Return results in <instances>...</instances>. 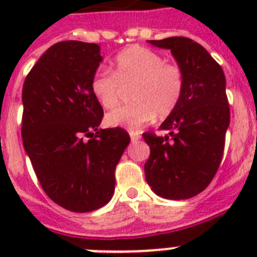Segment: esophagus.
I'll list each match as a JSON object with an SVG mask.
<instances>
[{
  "label": "esophagus",
  "instance_id": "esophagus-1",
  "mask_svg": "<svg viewBox=\"0 0 257 257\" xmlns=\"http://www.w3.org/2000/svg\"><path fill=\"white\" fill-rule=\"evenodd\" d=\"M140 133L139 132H131V140H132V143H135V141H137L139 139H140Z\"/></svg>",
  "mask_w": 257,
  "mask_h": 257
}]
</instances>
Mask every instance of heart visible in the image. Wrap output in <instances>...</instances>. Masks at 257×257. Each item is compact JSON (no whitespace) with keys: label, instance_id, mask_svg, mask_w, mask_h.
<instances>
[{"label":"heart","instance_id":"heart-1","mask_svg":"<svg viewBox=\"0 0 257 257\" xmlns=\"http://www.w3.org/2000/svg\"><path fill=\"white\" fill-rule=\"evenodd\" d=\"M185 77L181 66L145 46L132 45L117 54L113 72L100 68L90 80V89L98 104L113 110L131 89L132 104L109 113V126L137 131L155 116L165 118L181 101Z\"/></svg>","mask_w":257,"mask_h":257}]
</instances>
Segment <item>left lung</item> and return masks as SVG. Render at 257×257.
Here are the masks:
<instances>
[{"mask_svg":"<svg viewBox=\"0 0 257 257\" xmlns=\"http://www.w3.org/2000/svg\"><path fill=\"white\" fill-rule=\"evenodd\" d=\"M149 42L171 49L185 85L180 104L160 126L167 135L143 133L151 148L145 177L164 199H191L211 184L223 159L229 125L225 76L211 54L191 38Z\"/></svg>","mask_w":257,"mask_h":257,"instance_id":"1","label":"left lung"}]
</instances>
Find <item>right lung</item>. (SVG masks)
<instances>
[{"label":"right lung","instance_id":"add662e5","mask_svg":"<svg viewBox=\"0 0 257 257\" xmlns=\"http://www.w3.org/2000/svg\"><path fill=\"white\" fill-rule=\"evenodd\" d=\"M100 46L61 41L42 54L22 88V143L40 185L72 212L104 207L114 193V171L131 137L98 129L104 117L90 80Z\"/></svg>","mask_w":257,"mask_h":257}]
</instances>
